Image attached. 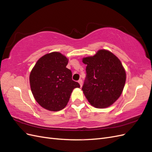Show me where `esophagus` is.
<instances>
[{
  "label": "esophagus",
  "instance_id": "1",
  "mask_svg": "<svg viewBox=\"0 0 152 152\" xmlns=\"http://www.w3.org/2000/svg\"><path fill=\"white\" fill-rule=\"evenodd\" d=\"M78 82H79V83L80 87H82V80L81 79H79V80H78Z\"/></svg>",
  "mask_w": 152,
  "mask_h": 152
}]
</instances>
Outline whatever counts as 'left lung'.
I'll return each instance as SVG.
<instances>
[{"label": "left lung", "instance_id": "obj_1", "mask_svg": "<svg viewBox=\"0 0 152 152\" xmlns=\"http://www.w3.org/2000/svg\"><path fill=\"white\" fill-rule=\"evenodd\" d=\"M86 77L82 90L89 103L97 108H107L120 97L126 80L122 64L115 55L101 49L93 56L82 59Z\"/></svg>", "mask_w": 152, "mask_h": 152}]
</instances>
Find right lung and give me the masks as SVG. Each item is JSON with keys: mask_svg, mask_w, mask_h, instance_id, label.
<instances>
[{"mask_svg": "<svg viewBox=\"0 0 152 152\" xmlns=\"http://www.w3.org/2000/svg\"><path fill=\"white\" fill-rule=\"evenodd\" d=\"M68 58L59 52L45 54L30 72V84L36 102L42 108L57 112L65 108L71 94L80 85L66 68Z\"/></svg>", "mask_w": 152, "mask_h": 152, "instance_id": "right-lung-1", "label": "right lung"}]
</instances>
